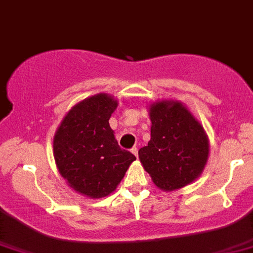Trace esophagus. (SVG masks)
Returning <instances> with one entry per match:
<instances>
[{
	"label": "esophagus",
	"mask_w": 253,
	"mask_h": 253,
	"mask_svg": "<svg viewBox=\"0 0 253 253\" xmlns=\"http://www.w3.org/2000/svg\"><path fill=\"white\" fill-rule=\"evenodd\" d=\"M131 153H132L133 156H135L137 158V148H136V146H133L132 149H131Z\"/></svg>",
	"instance_id": "esophagus-1"
}]
</instances>
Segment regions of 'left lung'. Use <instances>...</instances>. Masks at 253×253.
<instances>
[{
	"instance_id": "obj_1",
	"label": "left lung",
	"mask_w": 253,
	"mask_h": 253,
	"mask_svg": "<svg viewBox=\"0 0 253 253\" xmlns=\"http://www.w3.org/2000/svg\"><path fill=\"white\" fill-rule=\"evenodd\" d=\"M150 140L139 150L140 162L157 188L173 192L194 182L210 156L202 123L179 100L149 105Z\"/></svg>"
}]
</instances>
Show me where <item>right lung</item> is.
Wrapping results in <instances>:
<instances>
[{"label": "right lung", "mask_w": 253, "mask_h": 253, "mask_svg": "<svg viewBox=\"0 0 253 253\" xmlns=\"http://www.w3.org/2000/svg\"><path fill=\"white\" fill-rule=\"evenodd\" d=\"M118 100L96 94L65 114L54 135L56 167L73 190L88 198L107 197L117 189L136 157L121 149L109 118Z\"/></svg>", "instance_id": "add662e5"}]
</instances>
